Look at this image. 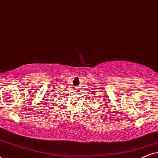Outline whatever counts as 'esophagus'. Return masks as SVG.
<instances>
[{"label":"esophagus","mask_w":158,"mask_h":158,"mask_svg":"<svg viewBox=\"0 0 158 158\" xmlns=\"http://www.w3.org/2000/svg\"><path fill=\"white\" fill-rule=\"evenodd\" d=\"M79 89V88H77V87H76V88H75V90H76V91H78V90Z\"/></svg>","instance_id":"obj_1"}]
</instances>
